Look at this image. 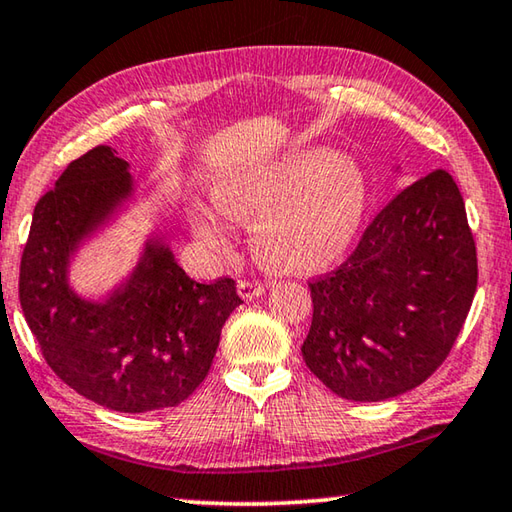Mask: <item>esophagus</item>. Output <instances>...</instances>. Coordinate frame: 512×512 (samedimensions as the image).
I'll return each mask as SVG.
<instances>
[{"mask_svg": "<svg viewBox=\"0 0 512 512\" xmlns=\"http://www.w3.org/2000/svg\"><path fill=\"white\" fill-rule=\"evenodd\" d=\"M237 291H239V296L244 298V300H253V298L262 296V293L266 291V284L253 282V280H244V282L237 284Z\"/></svg>", "mask_w": 512, "mask_h": 512, "instance_id": "1", "label": "esophagus"}]
</instances>
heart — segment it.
Here are the masks:
<instances>
[{"label": "heart", "mask_w": 512, "mask_h": 512, "mask_svg": "<svg viewBox=\"0 0 512 512\" xmlns=\"http://www.w3.org/2000/svg\"><path fill=\"white\" fill-rule=\"evenodd\" d=\"M216 210L253 223L255 257L282 273H311L339 262L368 210V178L357 160L327 146H300L230 171L212 185ZM194 235L216 255L232 250L230 228L203 205L189 210Z\"/></svg>", "instance_id": "obj_1"}]
</instances>
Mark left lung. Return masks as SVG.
<instances>
[{
	"mask_svg": "<svg viewBox=\"0 0 512 512\" xmlns=\"http://www.w3.org/2000/svg\"><path fill=\"white\" fill-rule=\"evenodd\" d=\"M309 289L302 357L329 391L381 402L420 386L452 350L476 291V248L454 178L415 180L375 216L348 262Z\"/></svg>",
	"mask_w": 512,
	"mask_h": 512,
	"instance_id": "8db88e82",
	"label": "left lung"
}]
</instances>
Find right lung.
Segmentation results:
<instances>
[{
  "label": "right lung",
  "mask_w": 512,
  "mask_h": 512,
  "mask_svg": "<svg viewBox=\"0 0 512 512\" xmlns=\"http://www.w3.org/2000/svg\"><path fill=\"white\" fill-rule=\"evenodd\" d=\"M137 198L131 164L110 146L81 155L33 210L20 266V305L51 370L119 413L169 409L210 372L221 327L241 305L235 280L189 277L158 235L103 300L81 296L72 259Z\"/></svg>",
  "instance_id": "add662e5"
}]
</instances>
